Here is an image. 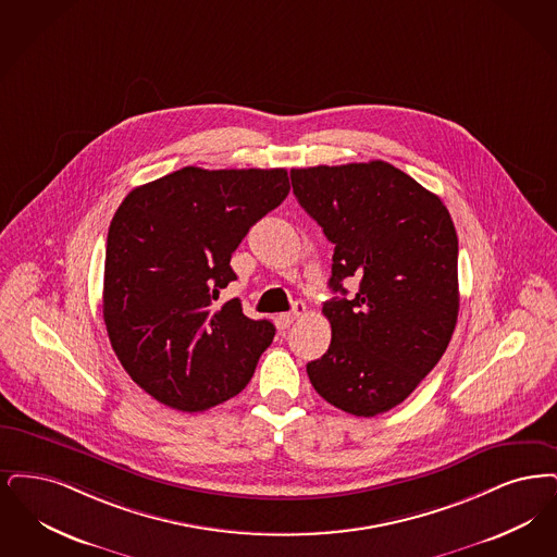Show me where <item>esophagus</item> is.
I'll list each match as a JSON object with an SVG mask.
<instances>
[{"mask_svg": "<svg viewBox=\"0 0 557 557\" xmlns=\"http://www.w3.org/2000/svg\"><path fill=\"white\" fill-rule=\"evenodd\" d=\"M304 314H306V306H304L301 301H295V304H293V310L278 315L276 322H278L281 329H289L290 324H293L295 320H299Z\"/></svg>", "mask_w": 557, "mask_h": 557, "instance_id": "1", "label": "esophagus"}]
</instances>
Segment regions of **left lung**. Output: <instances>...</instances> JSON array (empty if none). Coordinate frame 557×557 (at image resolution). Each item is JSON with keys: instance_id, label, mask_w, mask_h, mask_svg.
<instances>
[{"instance_id": "obj_1", "label": "left lung", "mask_w": 557, "mask_h": 557, "mask_svg": "<svg viewBox=\"0 0 557 557\" xmlns=\"http://www.w3.org/2000/svg\"><path fill=\"white\" fill-rule=\"evenodd\" d=\"M299 206L335 243L324 304L333 339L308 363L320 397L354 416L399 406L445 354L460 310L458 235L441 197L372 160L290 170ZM361 278L346 297L342 281Z\"/></svg>"}]
</instances>
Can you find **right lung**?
<instances>
[{
  "label": "right lung",
  "mask_w": 557,
  "mask_h": 557,
  "mask_svg": "<svg viewBox=\"0 0 557 557\" xmlns=\"http://www.w3.org/2000/svg\"><path fill=\"white\" fill-rule=\"evenodd\" d=\"M285 169L187 166L133 189L110 222L103 322L128 376L160 404L203 411L251 381L274 324L216 306L231 256L289 195Z\"/></svg>",
  "instance_id": "1"
}]
</instances>
